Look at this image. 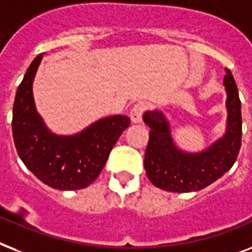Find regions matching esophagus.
I'll return each mask as SVG.
<instances>
[{
    "mask_svg": "<svg viewBox=\"0 0 252 252\" xmlns=\"http://www.w3.org/2000/svg\"><path fill=\"white\" fill-rule=\"evenodd\" d=\"M146 103H144V102H138V103H136V105L133 106V108L130 110V120H132V123H141V120H142V115H144V112L146 111Z\"/></svg>",
    "mask_w": 252,
    "mask_h": 252,
    "instance_id": "1",
    "label": "esophagus"
}]
</instances>
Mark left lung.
<instances>
[{
  "label": "left lung",
  "instance_id": "left-lung-1",
  "mask_svg": "<svg viewBox=\"0 0 252 252\" xmlns=\"http://www.w3.org/2000/svg\"><path fill=\"white\" fill-rule=\"evenodd\" d=\"M226 129L224 136L199 153H186L175 145L171 126L159 110L146 111L144 122L150 126L145 153V169L150 183L173 193L203 189L232 168L242 140V115L238 91L232 72L225 68Z\"/></svg>",
  "mask_w": 252,
  "mask_h": 252
}]
</instances>
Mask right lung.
Instances as JSON below:
<instances>
[{
    "instance_id": "add662e5",
    "label": "right lung",
    "mask_w": 252,
    "mask_h": 252,
    "mask_svg": "<svg viewBox=\"0 0 252 252\" xmlns=\"http://www.w3.org/2000/svg\"><path fill=\"white\" fill-rule=\"evenodd\" d=\"M41 59L42 55L33 59L16 91L11 123L14 144L27 168L44 184L59 190L83 189L101 173L130 119L107 116L72 136L53 133L36 110L32 92Z\"/></svg>"
}]
</instances>
